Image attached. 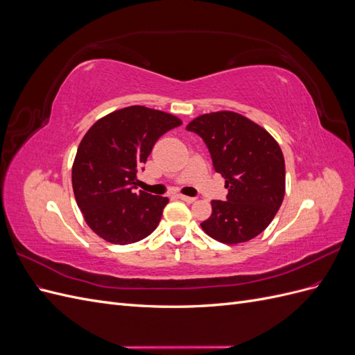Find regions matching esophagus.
<instances>
[{"mask_svg":"<svg viewBox=\"0 0 355 355\" xmlns=\"http://www.w3.org/2000/svg\"><path fill=\"white\" fill-rule=\"evenodd\" d=\"M178 198L182 200V201H185V202H194L196 201L194 197H188V196H178Z\"/></svg>","mask_w":355,"mask_h":355,"instance_id":"1","label":"esophagus"}]
</instances>
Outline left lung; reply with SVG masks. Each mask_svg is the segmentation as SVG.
Instances as JSON below:
<instances>
[{
    "mask_svg": "<svg viewBox=\"0 0 355 355\" xmlns=\"http://www.w3.org/2000/svg\"><path fill=\"white\" fill-rule=\"evenodd\" d=\"M187 130L206 144L228 189L227 201H211V216L201 223L202 231L223 244L254 239L271 223L284 198L280 145L263 127L231 111L200 115Z\"/></svg>",
    "mask_w": 355,
    "mask_h": 355,
    "instance_id": "left-lung-1",
    "label": "left lung"
}]
</instances>
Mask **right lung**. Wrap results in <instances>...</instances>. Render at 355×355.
Segmentation results:
<instances>
[{
  "mask_svg": "<svg viewBox=\"0 0 355 355\" xmlns=\"http://www.w3.org/2000/svg\"><path fill=\"white\" fill-rule=\"evenodd\" d=\"M180 124L175 115L135 105L105 115L84 135L72 188L85 222L101 239L130 244L158 227L168 198L136 192V175L158 139Z\"/></svg>",
  "mask_w": 355,
  "mask_h": 355,
  "instance_id": "obj_1",
  "label": "right lung"
}]
</instances>
